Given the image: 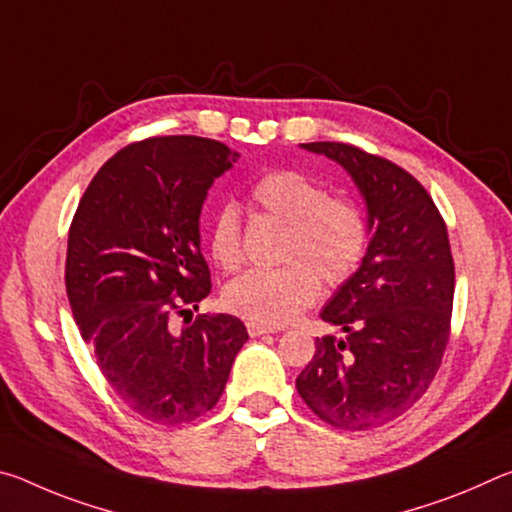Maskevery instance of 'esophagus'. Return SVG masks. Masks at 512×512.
I'll list each match as a JSON object with an SVG mask.
<instances>
[{
	"mask_svg": "<svg viewBox=\"0 0 512 512\" xmlns=\"http://www.w3.org/2000/svg\"><path fill=\"white\" fill-rule=\"evenodd\" d=\"M248 334L250 336H262V334H275L273 327L259 325V323H248Z\"/></svg>",
	"mask_w": 512,
	"mask_h": 512,
	"instance_id": "esophagus-1",
	"label": "esophagus"
}]
</instances>
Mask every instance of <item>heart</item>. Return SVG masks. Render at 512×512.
Returning <instances> with one entry per match:
<instances>
[{"mask_svg":"<svg viewBox=\"0 0 512 512\" xmlns=\"http://www.w3.org/2000/svg\"><path fill=\"white\" fill-rule=\"evenodd\" d=\"M257 205L275 219L289 223L282 268H253L223 291L232 314L266 327L287 325L327 287L343 284L366 255L368 232L361 212L348 201L329 198V192L300 171H271L253 187ZM210 253L223 271L244 262L241 212L235 203L216 210L210 225Z\"/></svg>","mask_w":512,"mask_h":512,"instance_id":"heart-1","label":"heart"}]
</instances>
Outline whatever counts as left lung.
I'll use <instances>...</instances> for the list:
<instances>
[{
    "mask_svg": "<svg viewBox=\"0 0 512 512\" xmlns=\"http://www.w3.org/2000/svg\"><path fill=\"white\" fill-rule=\"evenodd\" d=\"M300 146L348 171L366 203L368 248L320 311L345 336L316 339L296 388L332 427L375 429L409 411L443 361L454 302L447 225L397 164L341 142Z\"/></svg>",
    "mask_w": 512,
    "mask_h": 512,
    "instance_id": "obj_1",
    "label": "left lung"
}]
</instances>
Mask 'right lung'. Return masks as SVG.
I'll use <instances>...</instances> for the list:
<instances>
[{"instance_id": "right-lung-1", "label": "right lung", "mask_w": 512, "mask_h": 512, "mask_svg": "<svg viewBox=\"0 0 512 512\" xmlns=\"http://www.w3.org/2000/svg\"><path fill=\"white\" fill-rule=\"evenodd\" d=\"M239 153L194 135L121 149L85 189L67 239L65 284L83 341L112 391L144 420L192 422L219 402L246 325L192 316L210 296L201 210ZM173 315H185L183 330Z\"/></svg>"}]
</instances>
